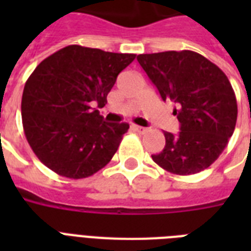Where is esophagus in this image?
Masks as SVG:
<instances>
[{
  "mask_svg": "<svg viewBox=\"0 0 251 251\" xmlns=\"http://www.w3.org/2000/svg\"><path fill=\"white\" fill-rule=\"evenodd\" d=\"M131 129L139 134H145L146 131H147V129H146V127H143V126H138V125H133L131 126Z\"/></svg>",
  "mask_w": 251,
  "mask_h": 251,
  "instance_id": "1",
  "label": "esophagus"
}]
</instances>
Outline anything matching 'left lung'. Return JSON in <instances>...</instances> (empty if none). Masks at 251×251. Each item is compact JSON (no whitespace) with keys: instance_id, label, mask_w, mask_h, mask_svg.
<instances>
[{"instance_id":"obj_1","label":"left lung","mask_w":251,"mask_h":251,"mask_svg":"<svg viewBox=\"0 0 251 251\" xmlns=\"http://www.w3.org/2000/svg\"><path fill=\"white\" fill-rule=\"evenodd\" d=\"M138 62L163 100L176 104L179 133L164 131L165 147L152 160L173 175L204 171L228 145L237 121V101L229 79L193 50L139 54Z\"/></svg>"}]
</instances>
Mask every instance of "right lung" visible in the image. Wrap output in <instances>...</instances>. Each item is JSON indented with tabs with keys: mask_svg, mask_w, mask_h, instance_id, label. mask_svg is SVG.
<instances>
[{
	"mask_svg": "<svg viewBox=\"0 0 251 251\" xmlns=\"http://www.w3.org/2000/svg\"><path fill=\"white\" fill-rule=\"evenodd\" d=\"M134 58L131 53L69 45L37 65L25 84L22 122L45 167L79 179L112 160L129 124H105L94 106L105 105L117 75Z\"/></svg>",
	"mask_w": 251,
	"mask_h": 251,
	"instance_id": "add662e5",
	"label": "right lung"
}]
</instances>
